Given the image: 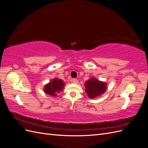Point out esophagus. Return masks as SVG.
<instances>
[{"mask_svg": "<svg viewBox=\"0 0 148 148\" xmlns=\"http://www.w3.org/2000/svg\"><path fill=\"white\" fill-rule=\"evenodd\" d=\"M72 82H73V83H75V84H77V83H78V79H75V78H74V79H72Z\"/></svg>", "mask_w": 148, "mask_h": 148, "instance_id": "esophagus-1", "label": "esophagus"}]
</instances>
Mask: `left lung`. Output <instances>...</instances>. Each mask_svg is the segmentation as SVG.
I'll return each mask as SVG.
<instances>
[{
	"label": "left lung",
	"instance_id": "8db88e82",
	"mask_svg": "<svg viewBox=\"0 0 148 148\" xmlns=\"http://www.w3.org/2000/svg\"><path fill=\"white\" fill-rule=\"evenodd\" d=\"M85 91L91 99L99 97L104 94L107 89V83L99 81L95 77L89 78L84 83Z\"/></svg>",
	"mask_w": 148,
	"mask_h": 148
}]
</instances>
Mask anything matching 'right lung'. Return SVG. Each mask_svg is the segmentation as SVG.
Instances as JSON below:
<instances>
[{
  "label": "right lung",
  "mask_w": 148,
  "mask_h": 148,
  "mask_svg": "<svg viewBox=\"0 0 148 148\" xmlns=\"http://www.w3.org/2000/svg\"><path fill=\"white\" fill-rule=\"evenodd\" d=\"M64 82L61 79L56 78L51 79L49 83L44 87V92L48 95L53 97L57 96V94L62 91L64 88Z\"/></svg>",
  "instance_id": "obj_1"
}]
</instances>
